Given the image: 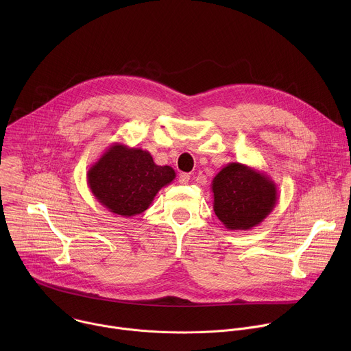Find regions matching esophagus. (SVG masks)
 <instances>
[{"mask_svg": "<svg viewBox=\"0 0 351 351\" xmlns=\"http://www.w3.org/2000/svg\"><path fill=\"white\" fill-rule=\"evenodd\" d=\"M178 179H179V183L186 184V183H189V180H190V175L183 172V173H180V175H179V178H178Z\"/></svg>", "mask_w": 351, "mask_h": 351, "instance_id": "esophagus-1", "label": "esophagus"}]
</instances>
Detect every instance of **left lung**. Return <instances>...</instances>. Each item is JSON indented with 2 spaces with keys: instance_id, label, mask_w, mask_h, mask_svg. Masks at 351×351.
<instances>
[{
  "instance_id": "1",
  "label": "left lung",
  "mask_w": 351,
  "mask_h": 351,
  "mask_svg": "<svg viewBox=\"0 0 351 351\" xmlns=\"http://www.w3.org/2000/svg\"><path fill=\"white\" fill-rule=\"evenodd\" d=\"M214 211L226 229L250 230L275 208L278 190L263 171L229 162L213 179Z\"/></svg>"
}]
</instances>
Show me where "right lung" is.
Listing matches in <instances>:
<instances>
[{"mask_svg":"<svg viewBox=\"0 0 351 351\" xmlns=\"http://www.w3.org/2000/svg\"><path fill=\"white\" fill-rule=\"evenodd\" d=\"M175 176L171 167L157 165L145 149L112 143L87 171V184L99 204L129 218L144 213Z\"/></svg>","mask_w":351,"mask_h":351,"instance_id":"obj_1","label":"right lung"}]
</instances>
